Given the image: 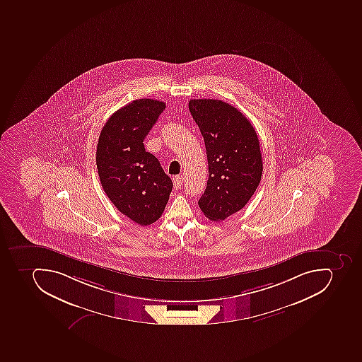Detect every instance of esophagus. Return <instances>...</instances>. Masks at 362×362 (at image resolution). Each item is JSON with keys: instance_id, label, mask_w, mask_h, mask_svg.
Here are the masks:
<instances>
[{"instance_id": "1", "label": "esophagus", "mask_w": 362, "mask_h": 362, "mask_svg": "<svg viewBox=\"0 0 362 362\" xmlns=\"http://www.w3.org/2000/svg\"><path fill=\"white\" fill-rule=\"evenodd\" d=\"M182 180H184V178H182V176H180V175H177V176H175L174 186L175 188H176V189H178V188H180V186H182Z\"/></svg>"}]
</instances>
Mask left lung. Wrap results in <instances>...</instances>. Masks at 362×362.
<instances>
[{
    "mask_svg": "<svg viewBox=\"0 0 362 362\" xmlns=\"http://www.w3.org/2000/svg\"><path fill=\"white\" fill-rule=\"evenodd\" d=\"M188 108L208 156V185L199 206L212 221H223L244 208L261 182L259 141L250 122L227 103L192 99Z\"/></svg>",
    "mask_w": 362,
    "mask_h": 362,
    "instance_id": "8db88e82",
    "label": "left lung"
}]
</instances>
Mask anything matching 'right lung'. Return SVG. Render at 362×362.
Returning <instances> with one entry per match:
<instances>
[{
    "label": "right lung",
    "instance_id": "1",
    "mask_svg": "<svg viewBox=\"0 0 362 362\" xmlns=\"http://www.w3.org/2000/svg\"><path fill=\"white\" fill-rule=\"evenodd\" d=\"M165 105L138 99L114 112L99 135L95 163L101 186L117 210L140 226L163 214L173 182L144 140Z\"/></svg>",
    "mask_w": 362,
    "mask_h": 362
}]
</instances>
